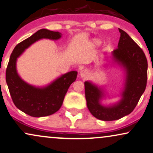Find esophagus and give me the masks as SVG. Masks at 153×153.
<instances>
[{"label": "esophagus", "instance_id": "esophagus-1", "mask_svg": "<svg viewBox=\"0 0 153 153\" xmlns=\"http://www.w3.org/2000/svg\"><path fill=\"white\" fill-rule=\"evenodd\" d=\"M88 75V72L86 70H82L80 71V76L82 78H86Z\"/></svg>", "mask_w": 153, "mask_h": 153}]
</instances>
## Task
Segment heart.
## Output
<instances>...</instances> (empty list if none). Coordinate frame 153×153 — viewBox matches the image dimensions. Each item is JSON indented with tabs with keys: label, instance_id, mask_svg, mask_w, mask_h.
I'll list each match as a JSON object with an SVG mask.
<instances>
[{
	"label": "heart",
	"instance_id": "obj_1",
	"mask_svg": "<svg viewBox=\"0 0 153 153\" xmlns=\"http://www.w3.org/2000/svg\"><path fill=\"white\" fill-rule=\"evenodd\" d=\"M94 43L95 44H98L100 43V41H99V40L95 39V40H94Z\"/></svg>",
	"mask_w": 153,
	"mask_h": 153
}]
</instances>
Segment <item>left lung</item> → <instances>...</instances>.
Segmentation results:
<instances>
[{"label": "left lung", "instance_id": "8db88e82", "mask_svg": "<svg viewBox=\"0 0 153 153\" xmlns=\"http://www.w3.org/2000/svg\"><path fill=\"white\" fill-rule=\"evenodd\" d=\"M121 33L118 48L112 52L116 61L126 70V82L122 99L109 107L100 104L102 92L90 82H85L87 107L97 119L114 121L129 114L133 111L146 90L148 79V61L142 49L124 31Z\"/></svg>", "mask_w": 153, "mask_h": 153}]
</instances>
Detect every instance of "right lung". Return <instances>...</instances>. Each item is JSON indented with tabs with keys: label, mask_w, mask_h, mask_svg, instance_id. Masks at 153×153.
I'll return each instance as SVG.
<instances>
[{
	"label": "right lung",
	"mask_w": 153,
	"mask_h": 153,
	"mask_svg": "<svg viewBox=\"0 0 153 153\" xmlns=\"http://www.w3.org/2000/svg\"><path fill=\"white\" fill-rule=\"evenodd\" d=\"M61 36L59 32L42 29L17 44L10 57L5 73L10 94L15 107L31 117H46L59 110L69 87L76 80L78 73L71 71L46 88H35L23 81L17 74V59L25 49L39 39L46 38L56 40Z\"/></svg>",
	"instance_id": "right-lung-1"
}]
</instances>
